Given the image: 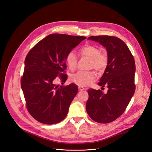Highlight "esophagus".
<instances>
[{
  "instance_id": "esophagus-1",
  "label": "esophagus",
  "mask_w": 152,
  "mask_h": 152,
  "mask_svg": "<svg viewBox=\"0 0 152 152\" xmlns=\"http://www.w3.org/2000/svg\"><path fill=\"white\" fill-rule=\"evenodd\" d=\"M78 88H79V91H83V90H84V87H82V86H81L78 87Z\"/></svg>"
}]
</instances>
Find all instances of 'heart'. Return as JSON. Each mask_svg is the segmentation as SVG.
I'll list each match as a JSON object with an SVG mask.
<instances>
[{
    "label": "heart",
    "instance_id": "heart-1",
    "mask_svg": "<svg viewBox=\"0 0 152 152\" xmlns=\"http://www.w3.org/2000/svg\"><path fill=\"white\" fill-rule=\"evenodd\" d=\"M80 53L82 56L91 58L90 68L102 72L107 68L108 63V54L100 51V49L94 45L86 44L82 47ZM65 61L70 71H74L77 66L78 59L74 51H70L66 56ZM96 75L93 71H79L71 76V80L81 86L90 85L95 79Z\"/></svg>",
    "mask_w": 152,
    "mask_h": 152
}]
</instances>
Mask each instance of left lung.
Segmentation results:
<instances>
[{
  "mask_svg": "<svg viewBox=\"0 0 152 152\" xmlns=\"http://www.w3.org/2000/svg\"><path fill=\"white\" fill-rule=\"evenodd\" d=\"M98 42L107 49L108 63L98 83L107 93L90 89L86 111L96 122L107 124L116 120L125 111L135 92V61L126 43L116 37L91 36L87 39Z\"/></svg>",
  "mask_w": 152,
  "mask_h": 152,
  "instance_id": "left-lung-1",
  "label": "left lung"
}]
</instances>
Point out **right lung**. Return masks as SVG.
<instances>
[{
  "instance_id": "right-lung-1",
  "label": "right lung",
  "mask_w": 152,
  "mask_h": 152,
  "mask_svg": "<svg viewBox=\"0 0 152 152\" xmlns=\"http://www.w3.org/2000/svg\"><path fill=\"white\" fill-rule=\"evenodd\" d=\"M86 37L66 34H50L41 40L26 55L21 86L27 110L35 120L44 124L62 121L77 94L75 84H61L67 79L63 73L66 68V54L79 45Z\"/></svg>"
}]
</instances>
